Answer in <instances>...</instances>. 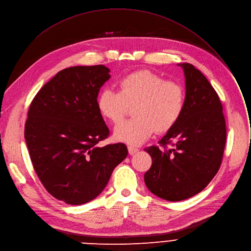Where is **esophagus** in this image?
I'll use <instances>...</instances> for the list:
<instances>
[{
  "label": "esophagus",
  "mask_w": 251,
  "mask_h": 251,
  "mask_svg": "<svg viewBox=\"0 0 251 251\" xmlns=\"http://www.w3.org/2000/svg\"><path fill=\"white\" fill-rule=\"evenodd\" d=\"M128 151H129V154L133 155L135 153H137L139 151V149L137 147H134V146H128Z\"/></svg>",
  "instance_id": "1"
}]
</instances>
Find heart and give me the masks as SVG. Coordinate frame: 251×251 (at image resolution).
Returning <instances> with one entry per match:
<instances>
[{"label":"heart","instance_id":"b5f03b06","mask_svg":"<svg viewBox=\"0 0 251 251\" xmlns=\"http://www.w3.org/2000/svg\"><path fill=\"white\" fill-rule=\"evenodd\" d=\"M132 105L135 118L117 125L114 138L140 145L155 130L166 132L176 124L184 109L185 90L177 82L142 70L121 78L118 91L104 89L97 99L100 114L113 124L121 122Z\"/></svg>","mask_w":251,"mask_h":251}]
</instances>
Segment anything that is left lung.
Masks as SVG:
<instances>
[{
	"label": "left lung",
	"mask_w": 251,
	"mask_h": 251,
	"mask_svg": "<svg viewBox=\"0 0 251 251\" xmlns=\"http://www.w3.org/2000/svg\"><path fill=\"white\" fill-rule=\"evenodd\" d=\"M185 77V105L176 124L158 143L146 148L152 165L144 174L147 188L168 201L190 198L216 175L226 141L222 105L205 76L189 63L178 64ZM173 148L167 149V144Z\"/></svg>",
	"instance_id": "1"
}]
</instances>
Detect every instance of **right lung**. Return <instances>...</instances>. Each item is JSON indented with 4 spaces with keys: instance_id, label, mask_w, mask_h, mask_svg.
I'll use <instances>...</instances> for the list:
<instances>
[{
    "instance_id": "obj_1",
    "label": "right lung",
    "mask_w": 251,
    "mask_h": 251,
    "mask_svg": "<svg viewBox=\"0 0 251 251\" xmlns=\"http://www.w3.org/2000/svg\"><path fill=\"white\" fill-rule=\"evenodd\" d=\"M109 73L104 65L67 68L29 108L25 139L34 169L47 191L67 204L95 199L128 155L123 143L98 146L110 133L97 107Z\"/></svg>"
}]
</instances>
